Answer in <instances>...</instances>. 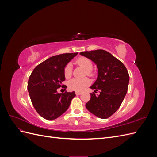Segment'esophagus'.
Segmentation results:
<instances>
[{
  "label": "esophagus",
  "instance_id": "1",
  "mask_svg": "<svg viewBox=\"0 0 157 157\" xmlns=\"http://www.w3.org/2000/svg\"><path fill=\"white\" fill-rule=\"evenodd\" d=\"M81 94H82L81 92H75V94L77 95V96H79V95H80Z\"/></svg>",
  "mask_w": 157,
  "mask_h": 157
}]
</instances>
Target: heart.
Here are the masks:
<instances>
[{
	"label": "heart",
	"instance_id": "obj_1",
	"mask_svg": "<svg viewBox=\"0 0 157 157\" xmlns=\"http://www.w3.org/2000/svg\"><path fill=\"white\" fill-rule=\"evenodd\" d=\"M76 63L80 67H83L86 71L87 75L90 77H92L93 73L92 69L93 67V64L92 61L90 59L85 58V57H80L76 60ZM64 76L66 78H69L72 75V67L71 64H67L64 69ZM90 84V80L88 78H84L82 79L73 78L69 80L68 82V87L69 90L76 92H82Z\"/></svg>",
	"mask_w": 157,
	"mask_h": 157
}]
</instances>
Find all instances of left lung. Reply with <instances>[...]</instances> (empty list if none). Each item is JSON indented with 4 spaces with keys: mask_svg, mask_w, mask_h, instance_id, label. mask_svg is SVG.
<instances>
[{
    "mask_svg": "<svg viewBox=\"0 0 157 157\" xmlns=\"http://www.w3.org/2000/svg\"><path fill=\"white\" fill-rule=\"evenodd\" d=\"M91 59L98 67V78L90 88V101L86 104L88 110L96 117L105 119L120 107L126 94L130 77L121 61L103 50L82 52L80 53ZM99 91L100 94L95 93Z\"/></svg>",
    "mask_w": 157,
    "mask_h": 157,
    "instance_id": "obj_1",
    "label": "left lung"
}]
</instances>
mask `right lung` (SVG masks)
<instances>
[{"instance_id":"add662e5","label":"right lung","mask_w":157,"mask_h":157,"mask_svg":"<svg viewBox=\"0 0 157 157\" xmlns=\"http://www.w3.org/2000/svg\"><path fill=\"white\" fill-rule=\"evenodd\" d=\"M78 53L52 56L33 69L27 84V90L33 107L46 120H54L69 108L75 92L58 93L65 80V66ZM65 88L67 86H63Z\"/></svg>"}]
</instances>
